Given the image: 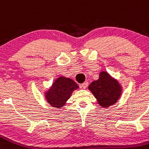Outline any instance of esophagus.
<instances>
[{"mask_svg": "<svg viewBox=\"0 0 149 149\" xmlns=\"http://www.w3.org/2000/svg\"><path fill=\"white\" fill-rule=\"evenodd\" d=\"M88 82L86 81V82H84V84H82L81 87H82V88H86L87 86H88Z\"/></svg>", "mask_w": 149, "mask_h": 149, "instance_id": "obj_1", "label": "esophagus"}]
</instances>
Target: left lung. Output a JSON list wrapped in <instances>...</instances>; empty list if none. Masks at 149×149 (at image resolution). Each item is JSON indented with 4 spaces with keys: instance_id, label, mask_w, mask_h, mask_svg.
I'll list each match as a JSON object with an SVG mask.
<instances>
[{
    "instance_id": "left-lung-1",
    "label": "left lung",
    "mask_w": 149,
    "mask_h": 149,
    "mask_svg": "<svg viewBox=\"0 0 149 149\" xmlns=\"http://www.w3.org/2000/svg\"><path fill=\"white\" fill-rule=\"evenodd\" d=\"M88 89L95 97L98 104L103 108L115 104L120 98L123 91L117 80L105 71L100 72L99 79L91 82Z\"/></svg>"
}]
</instances>
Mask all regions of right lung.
Segmentation results:
<instances>
[{
	"mask_svg": "<svg viewBox=\"0 0 149 149\" xmlns=\"http://www.w3.org/2000/svg\"><path fill=\"white\" fill-rule=\"evenodd\" d=\"M78 88L79 86L73 80L60 76L54 80L51 87L44 92L45 99L52 107L62 109L66 104L72 92Z\"/></svg>",
	"mask_w": 149,
	"mask_h": 149,
	"instance_id": "add662e5",
	"label": "right lung"
}]
</instances>
